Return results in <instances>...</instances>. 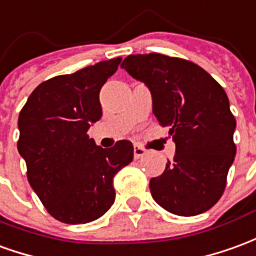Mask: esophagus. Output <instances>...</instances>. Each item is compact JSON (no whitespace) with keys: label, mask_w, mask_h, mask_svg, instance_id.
Instances as JSON below:
<instances>
[{"label":"esophagus","mask_w":256,"mask_h":256,"mask_svg":"<svg viewBox=\"0 0 256 256\" xmlns=\"http://www.w3.org/2000/svg\"><path fill=\"white\" fill-rule=\"evenodd\" d=\"M146 154V148H142V146H134V148H133L134 159L142 158V156H144Z\"/></svg>","instance_id":"obj_1"}]
</instances>
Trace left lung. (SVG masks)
Returning <instances> with one entry per match:
<instances>
[{"label": "left lung", "instance_id": "left-lung-1", "mask_svg": "<svg viewBox=\"0 0 256 256\" xmlns=\"http://www.w3.org/2000/svg\"><path fill=\"white\" fill-rule=\"evenodd\" d=\"M120 68L148 87L154 115L176 144L173 160L150 182L155 202L178 216L206 212L223 194L236 156L226 92L202 68L162 54L128 55Z\"/></svg>", "mask_w": 256, "mask_h": 256}]
</instances>
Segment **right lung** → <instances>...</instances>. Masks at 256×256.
<instances>
[{
	"label": "right lung",
	"instance_id": "add662e5",
	"mask_svg": "<svg viewBox=\"0 0 256 256\" xmlns=\"http://www.w3.org/2000/svg\"><path fill=\"white\" fill-rule=\"evenodd\" d=\"M122 58L102 60L37 86L19 114L18 151L28 180L50 215L80 224L115 202L112 180L133 160V146L120 140L102 148L87 136L101 119L100 90Z\"/></svg>",
	"mask_w": 256,
	"mask_h": 256
}]
</instances>
